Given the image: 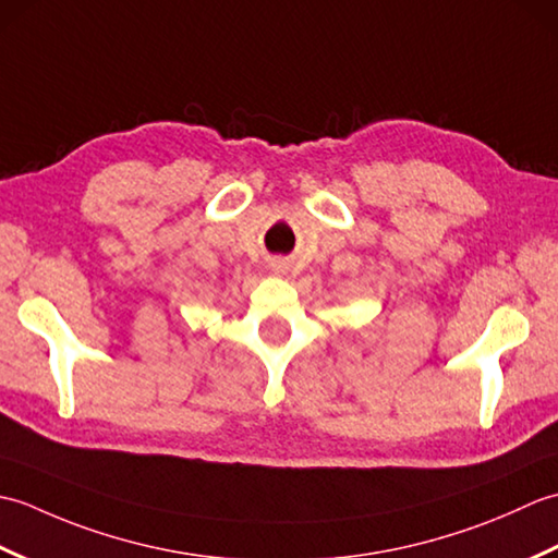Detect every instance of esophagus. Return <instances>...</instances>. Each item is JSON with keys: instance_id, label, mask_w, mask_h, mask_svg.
<instances>
[{"instance_id": "1", "label": "esophagus", "mask_w": 558, "mask_h": 558, "mask_svg": "<svg viewBox=\"0 0 558 558\" xmlns=\"http://www.w3.org/2000/svg\"><path fill=\"white\" fill-rule=\"evenodd\" d=\"M270 270L276 272V276H288L290 264H288L286 258H272V260H270Z\"/></svg>"}]
</instances>
